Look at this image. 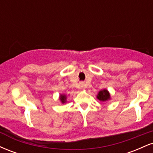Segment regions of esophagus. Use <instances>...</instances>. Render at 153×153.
<instances>
[{
    "instance_id": "esophagus-1",
    "label": "esophagus",
    "mask_w": 153,
    "mask_h": 153,
    "mask_svg": "<svg viewBox=\"0 0 153 153\" xmlns=\"http://www.w3.org/2000/svg\"><path fill=\"white\" fill-rule=\"evenodd\" d=\"M81 86H82V85H81Z\"/></svg>"
}]
</instances>
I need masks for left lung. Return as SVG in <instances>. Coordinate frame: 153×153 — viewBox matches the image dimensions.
<instances>
[{
  "instance_id": "obj_1",
  "label": "left lung",
  "mask_w": 153,
  "mask_h": 153,
  "mask_svg": "<svg viewBox=\"0 0 153 153\" xmlns=\"http://www.w3.org/2000/svg\"><path fill=\"white\" fill-rule=\"evenodd\" d=\"M97 99L101 101H107L110 100L111 96L110 94L106 89H103V90L100 91L99 94L97 95Z\"/></svg>"
}]
</instances>
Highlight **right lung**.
I'll return each instance as SVG.
<instances>
[{"label": "right lung", "mask_w": 153, "mask_h": 153, "mask_svg": "<svg viewBox=\"0 0 153 153\" xmlns=\"http://www.w3.org/2000/svg\"><path fill=\"white\" fill-rule=\"evenodd\" d=\"M66 99H67V97H66L65 95H64V94L60 95V96H59V100H60L61 103H66Z\"/></svg>", "instance_id": "1"}]
</instances>
